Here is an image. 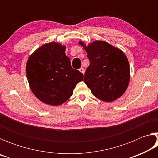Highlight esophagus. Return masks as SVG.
I'll return each instance as SVG.
<instances>
[{"label": "esophagus", "instance_id": "obj_1", "mask_svg": "<svg viewBox=\"0 0 158 158\" xmlns=\"http://www.w3.org/2000/svg\"><path fill=\"white\" fill-rule=\"evenodd\" d=\"M79 71L81 72V73H82V74H84V69L83 68H81L79 69Z\"/></svg>", "mask_w": 158, "mask_h": 158}]
</instances>
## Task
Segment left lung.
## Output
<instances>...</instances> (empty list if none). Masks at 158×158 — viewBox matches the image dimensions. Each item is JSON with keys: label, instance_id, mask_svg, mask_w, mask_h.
I'll return each mask as SVG.
<instances>
[{"label": "left lung", "instance_id": "1", "mask_svg": "<svg viewBox=\"0 0 158 158\" xmlns=\"http://www.w3.org/2000/svg\"><path fill=\"white\" fill-rule=\"evenodd\" d=\"M90 65L85 70L84 81L93 95L111 102L123 95L130 81L129 62L124 52L105 41H95L85 46Z\"/></svg>", "mask_w": 158, "mask_h": 158}]
</instances>
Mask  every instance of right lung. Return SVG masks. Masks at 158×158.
<instances>
[{
  "mask_svg": "<svg viewBox=\"0 0 158 158\" xmlns=\"http://www.w3.org/2000/svg\"><path fill=\"white\" fill-rule=\"evenodd\" d=\"M66 47L57 42L44 44L29 56L26 68L31 90L44 103L58 106L73 95L84 74L71 66Z\"/></svg>",
  "mask_w": 158,
  "mask_h": 158,
  "instance_id": "add662e5",
  "label": "right lung"
}]
</instances>
